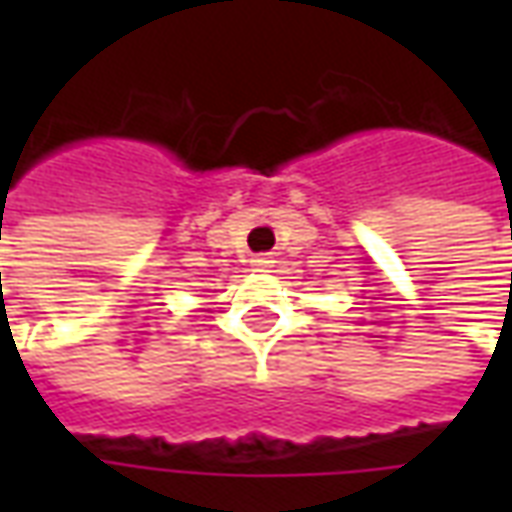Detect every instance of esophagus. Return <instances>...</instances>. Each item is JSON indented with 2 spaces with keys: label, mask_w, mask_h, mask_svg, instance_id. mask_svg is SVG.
Segmentation results:
<instances>
[{
  "label": "esophagus",
  "mask_w": 512,
  "mask_h": 512,
  "mask_svg": "<svg viewBox=\"0 0 512 512\" xmlns=\"http://www.w3.org/2000/svg\"><path fill=\"white\" fill-rule=\"evenodd\" d=\"M274 266V260H271V257L268 255H255L252 257V268H255V271H268V268Z\"/></svg>",
  "instance_id": "1"
}]
</instances>
